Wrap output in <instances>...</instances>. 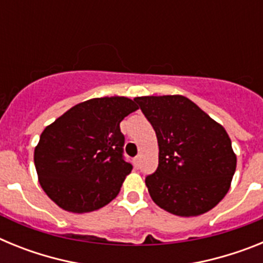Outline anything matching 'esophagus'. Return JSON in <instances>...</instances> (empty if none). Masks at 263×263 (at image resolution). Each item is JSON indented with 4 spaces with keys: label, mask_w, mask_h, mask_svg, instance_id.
I'll list each match as a JSON object with an SVG mask.
<instances>
[{
    "label": "esophagus",
    "mask_w": 263,
    "mask_h": 263,
    "mask_svg": "<svg viewBox=\"0 0 263 263\" xmlns=\"http://www.w3.org/2000/svg\"><path fill=\"white\" fill-rule=\"evenodd\" d=\"M139 162H141V160H139V157L134 158V166H136L137 168H138V167H139Z\"/></svg>",
    "instance_id": "esophagus-1"
}]
</instances>
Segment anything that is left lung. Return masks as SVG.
I'll use <instances>...</instances> for the list:
<instances>
[{"label":"left lung","mask_w":263,"mask_h":263,"mask_svg":"<svg viewBox=\"0 0 263 263\" xmlns=\"http://www.w3.org/2000/svg\"><path fill=\"white\" fill-rule=\"evenodd\" d=\"M154 127L159 164L146 176L153 201L182 217L208 212L224 199L237 158L221 125L180 95L134 99Z\"/></svg>","instance_id":"obj_1"}]
</instances>
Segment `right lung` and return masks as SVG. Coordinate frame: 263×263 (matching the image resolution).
Returning a JSON list of instances; mask_svg holds the SVG:
<instances>
[{
    "mask_svg": "<svg viewBox=\"0 0 263 263\" xmlns=\"http://www.w3.org/2000/svg\"><path fill=\"white\" fill-rule=\"evenodd\" d=\"M138 109L127 97H99L72 106L48 125L34 152L39 183L64 211L100 210L118 195L133 166L124 159L120 122Z\"/></svg>",
    "mask_w": 263,
    "mask_h": 263,
    "instance_id": "1",
    "label": "right lung"
}]
</instances>
